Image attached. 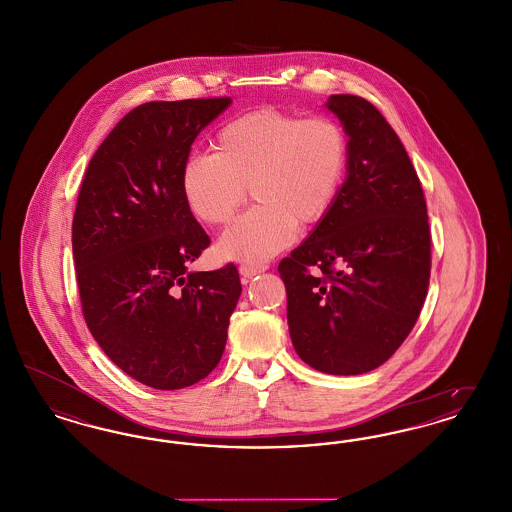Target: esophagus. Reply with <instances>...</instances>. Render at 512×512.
Listing matches in <instances>:
<instances>
[{
	"instance_id": "obj_1",
	"label": "esophagus",
	"mask_w": 512,
	"mask_h": 512,
	"mask_svg": "<svg viewBox=\"0 0 512 512\" xmlns=\"http://www.w3.org/2000/svg\"><path fill=\"white\" fill-rule=\"evenodd\" d=\"M267 265H242L240 267V274L244 276V278H253L255 274H261V272H265L267 270Z\"/></svg>"
}]
</instances>
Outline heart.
<instances>
[{"label":"heart","instance_id":"1","mask_svg":"<svg viewBox=\"0 0 512 512\" xmlns=\"http://www.w3.org/2000/svg\"><path fill=\"white\" fill-rule=\"evenodd\" d=\"M215 153L190 155L180 190L195 219L224 226L247 197L257 205L220 238L222 259L261 265L293 244L297 226L330 215L349 169V138L330 117L259 107L222 124Z\"/></svg>","mask_w":512,"mask_h":512}]
</instances>
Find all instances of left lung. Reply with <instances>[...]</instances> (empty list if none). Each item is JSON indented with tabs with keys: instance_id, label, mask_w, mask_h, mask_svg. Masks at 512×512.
<instances>
[{
	"instance_id": "obj_1",
	"label": "left lung",
	"mask_w": 512,
	"mask_h": 512,
	"mask_svg": "<svg viewBox=\"0 0 512 512\" xmlns=\"http://www.w3.org/2000/svg\"><path fill=\"white\" fill-rule=\"evenodd\" d=\"M349 169L330 215L278 265L297 355L338 376L384 365L411 334L430 284V226L413 163L365 98L330 96Z\"/></svg>"
}]
</instances>
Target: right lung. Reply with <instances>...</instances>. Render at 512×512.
<instances>
[{"mask_svg": "<svg viewBox=\"0 0 512 512\" xmlns=\"http://www.w3.org/2000/svg\"><path fill=\"white\" fill-rule=\"evenodd\" d=\"M230 98L149 101L94 153L76 201L73 255L84 320L105 355L155 390H182L219 365L242 293L238 268L190 272L211 240L180 171Z\"/></svg>", "mask_w": 512, "mask_h": 512, "instance_id": "obj_1", "label": "right lung"}]
</instances>
